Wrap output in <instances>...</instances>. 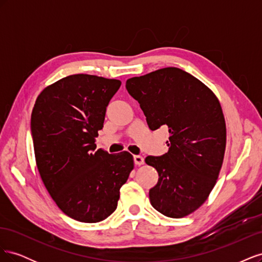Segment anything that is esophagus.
Returning <instances> with one entry per match:
<instances>
[{"mask_svg":"<svg viewBox=\"0 0 262 262\" xmlns=\"http://www.w3.org/2000/svg\"><path fill=\"white\" fill-rule=\"evenodd\" d=\"M134 163H136V165H138V166L143 165L144 164V157L141 156V155H136V156H134Z\"/></svg>","mask_w":262,"mask_h":262,"instance_id":"34e87169","label":"esophagus"}]
</instances>
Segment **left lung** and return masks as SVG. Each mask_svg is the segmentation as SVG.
Returning a JSON list of instances; mask_svg holds the SVG:
<instances>
[{
    "mask_svg": "<svg viewBox=\"0 0 262 262\" xmlns=\"http://www.w3.org/2000/svg\"><path fill=\"white\" fill-rule=\"evenodd\" d=\"M126 91L139 101L150 130L168 126V152L147 156L158 172L149 190L152 207L180 219L207 201L216 184L226 147V124L220 100L209 87L178 68L131 77Z\"/></svg>",
    "mask_w": 262,
    "mask_h": 262,
    "instance_id": "left-lung-1",
    "label": "left lung"
}]
</instances>
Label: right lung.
I'll return each mask as SVG.
<instances>
[{"label":"right lung","instance_id":"right-lung-1","mask_svg":"<svg viewBox=\"0 0 262 262\" xmlns=\"http://www.w3.org/2000/svg\"><path fill=\"white\" fill-rule=\"evenodd\" d=\"M120 85L96 75L63 77L39 94L31 113L39 175L59 209L78 222L97 223L114 213L134 167L129 152L108 154L95 144Z\"/></svg>","mask_w":262,"mask_h":262}]
</instances>
